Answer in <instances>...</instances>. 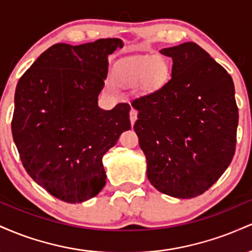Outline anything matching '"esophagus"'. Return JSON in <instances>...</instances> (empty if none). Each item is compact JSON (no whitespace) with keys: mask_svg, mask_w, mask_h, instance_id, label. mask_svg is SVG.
<instances>
[{"mask_svg":"<svg viewBox=\"0 0 252 252\" xmlns=\"http://www.w3.org/2000/svg\"><path fill=\"white\" fill-rule=\"evenodd\" d=\"M136 118H137V110L131 108V110H130V122H131V124L135 123Z\"/></svg>","mask_w":252,"mask_h":252,"instance_id":"34e87169","label":"esophagus"}]
</instances>
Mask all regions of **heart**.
Wrapping results in <instances>:
<instances>
[{
    "label": "heart",
    "instance_id": "b5f03b06",
    "mask_svg": "<svg viewBox=\"0 0 252 252\" xmlns=\"http://www.w3.org/2000/svg\"><path fill=\"white\" fill-rule=\"evenodd\" d=\"M168 73V63L163 58L146 57L130 63L122 72L121 80L128 85H136L144 80L147 86H158L167 79Z\"/></svg>",
    "mask_w": 252,
    "mask_h": 252
}]
</instances>
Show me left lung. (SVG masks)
Returning a JSON list of instances; mask_svg holds the SVG:
<instances>
[{"instance_id":"8db88e82","label":"left lung","mask_w":252,"mask_h":252,"mask_svg":"<svg viewBox=\"0 0 252 252\" xmlns=\"http://www.w3.org/2000/svg\"><path fill=\"white\" fill-rule=\"evenodd\" d=\"M173 59L172 78L131 100L134 130L147 176L163 194H202L232 161L238 108L227 71L194 42L160 51Z\"/></svg>"}]
</instances>
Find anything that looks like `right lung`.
Returning a JSON list of instances; mask_svg holds the SVG:
<instances>
[{
  "mask_svg": "<svg viewBox=\"0 0 252 252\" xmlns=\"http://www.w3.org/2000/svg\"><path fill=\"white\" fill-rule=\"evenodd\" d=\"M120 39L56 43L22 74L15 90L11 132L25 169L60 200L94 198L105 185L102 158L131 128L130 105L98 108L108 56Z\"/></svg>",
  "mask_w": 252,
  "mask_h": 252,
  "instance_id": "right-lung-1",
  "label": "right lung"
}]
</instances>
